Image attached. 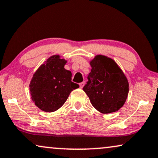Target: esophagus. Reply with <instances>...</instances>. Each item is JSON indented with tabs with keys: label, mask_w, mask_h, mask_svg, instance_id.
Here are the masks:
<instances>
[{
	"label": "esophagus",
	"mask_w": 158,
	"mask_h": 158,
	"mask_svg": "<svg viewBox=\"0 0 158 158\" xmlns=\"http://www.w3.org/2000/svg\"><path fill=\"white\" fill-rule=\"evenodd\" d=\"M84 85H85V81H83V82L79 84V87H80V88H83Z\"/></svg>",
	"instance_id": "1"
}]
</instances>
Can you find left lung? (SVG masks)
<instances>
[{"label":"left lung","instance_id":"left-lung-1","mask_svg":"<svg viewBox=\"0 0 158 158\" xmlns=\"http://www.w3.org/2000/svg\"><path fill=\"white\" fill-rule=\"evenodd\" d=\"M92 69L83 87L92 105L103 114L118 111L126 101L129 84L113 59L98 55L89 62Z\"/></svg>","mask_w":158,"mask_h":158}]
</instances>
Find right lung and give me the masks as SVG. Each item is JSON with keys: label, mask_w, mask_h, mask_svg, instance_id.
I'll return each instance as SVG.
<instances>
[{"label": "right lung", "mask_w": 158, "mask_h": 158, "mask_svg": "<svg viewBox=\"0 0 158 158\" xmlns=\"http://www.w3.org/2000/svg\"><path fill=\"white\" fill-rule=\"evenodd\" d=\"M67 61L60 56H51L33 74L30 93L35 106L46 112H53L64 104L70 93L79 87L71 81V72L65 69Z\"/></svg>", "instance_id": "right-lung-1"}]
</instances>
